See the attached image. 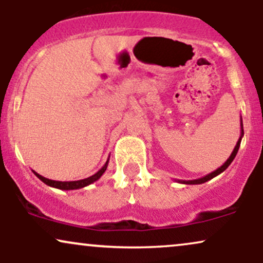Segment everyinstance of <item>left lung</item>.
Masks as SVG:
<instances>
[{
	"label": "left lung",
	"mask_w": 263,
	"mask_h": 263,
	"mask_svg": "<svg viewBox=\"0 0 263 263\" xmlns=\"http://www.w3.org/2000/svg\"><path fill=\"white\" fill-rule=\"evenodd\" d=\"M241 134H240V138H238V141H237V143H236V146H235V148H234V151H232V153L230 155V157H229L228 159H226V162L224 163V164L221 165V167H219L218 170H215L214 172H211V173H209V174H206V176H204V177H201V178H198V179H193V180H180V179H174L176 180V182H178V183H182V184H203V183H205V182H208V180H210V179H213L214 177H216V176H219L220 173H222V172H224L226 168L229 167V165L231 164V162L234 161V158L235 157H236V155H237V151H238V148H240V144H241V140H242V137H243V125H242V119H241Z\"/></svg>",
	"instance_id": "1"
}]
</instances>
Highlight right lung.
<instances>
[{
	"instance_id": "add662e5",
	"label": "right lung",
	"mask_w": 263,
	"mask_h": 263,
	"mask_svg": "<svg viewBox=\"0 0 263 263\" xmlns=\"http://www.w3.org/2000/svg\"><path fill=\"white\" fill-rule=\"evenodd\" d=\"M107 164H108V158L106 163L104 164V167L101 168L100 171L96 172L95 174L89 178H85V179H80V180H73V182H59V180H52V179H48V178H45L43 176H41V174H38L37 172L33 171V173L37 176L39 179L42 180V182L47 184V185L49 186H53V188H57V189H60V190H74V189H81L84 188V186H87L90 185V184L96 182V180L100 179V177L102 174L105 173V171H106L107 168Z\"/></svg>"
}]
</instances>
